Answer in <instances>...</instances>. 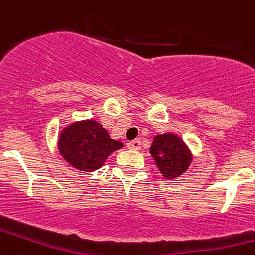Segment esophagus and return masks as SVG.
<instances>
[{"mask_svg":"<svg viewBox=\"0 0 255 255\" xmlns=\"http://www.w3.org/2000/svg\"><path fill=\"white\" fill-rule=\"evenodd\" d=\"M127 147L132 150H139L140 149V140L139 139L130 140V142L127 143Z\"/></svg>","mask_w":255,"mask_h":255,"instance_id":"obj_1","label":"esophagus"}]
</instances>
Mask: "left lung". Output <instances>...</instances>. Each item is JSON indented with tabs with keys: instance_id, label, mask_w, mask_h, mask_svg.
Listing matches in <instances>:
<instances>
[{
	"instance_id": "left-lung-1",
	"label": "left lung",
	"mask_w": 255,
	"mask_h": 255,
	"mask_svg": "<svg viewBox=\"0 0 255 255\" xmlns=\"http://www.w3.org/2000/svg\"><path fill=\"white\" fill-rule=\"evenodd\" d=\"M149 153L164 179L179 178L193 160V153L184 140L170 132L154 135Z\"/></svg>"
}]
</instances>
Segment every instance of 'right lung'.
<instances>
[{
  "label": "right lung",
  "mask_w": 255,
  "mask_h": 255,
  "mask_svg": "<svg viewBox=\"0 0 255 255\" xmlns=\"http://www.w3.org/2000/svg\"><path fill=\"white\" fill-rule=\"evenodd\" d=\"M122 147V142L112 139L103 126L92 118L75 121L63 127L57 142L61 157L81 172L100 169L106 159Z\"/></svg>",
  "instance_id": "obj_1"
}]
</instances>
